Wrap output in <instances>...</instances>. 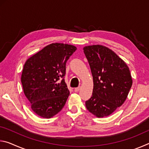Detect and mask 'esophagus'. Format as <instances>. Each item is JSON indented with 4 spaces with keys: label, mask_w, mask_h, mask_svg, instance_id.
Here are the masks:
<instances>
[{
    "label": "esophagus",
    "mask_w": 149,
    "mask_h": 149,
    "mask_svg": "<svg viewBox=\"0 0 149 149\" xmlns=\"http://www.w3.org/2000/svg\"><path fill=\"white\" fill-rule=\"evenodd\" d=\"M80 89H81V87H78L75 88V89H74V91H75V92H78V91H79L80 90Z\"/></svg>",
    "instance_id": "1"
}]
</instances>
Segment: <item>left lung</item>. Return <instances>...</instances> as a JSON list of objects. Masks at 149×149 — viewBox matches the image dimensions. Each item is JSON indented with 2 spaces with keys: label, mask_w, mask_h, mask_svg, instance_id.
Returning <instances> with one entry per match:
<instances>
[{
  "label": "left lung",
  "mask_w": 149,
  "mask_h": 149,
  "mask_svg": "<svg viewBox=\"0 0 149 149\" xmlns=\"http://www.w3.org/2000/svg\"><path fill=\"white\" fill-rule=\"evenodd\" d=\"M84 52L93 79L92 96L85 106L96 117L108 116L127 99L133 83L130 69L113 50L102 45L86 46Z\"/></svg>",
  "instance_id": "1"
}]
</instances>
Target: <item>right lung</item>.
Instances as JSON below:
<instances>
[{
    "instance_id": "obj_1",
    "label": "right lung",
    "mask_w": 149,
    "mask_h": 149,
    "mask_svg": "<svg viewBox=\"0 0 149 149\" xmlns=\"http://www.w3.org/2000/svg\"><path fill=\"white\" fill-rule=\"evenodd\" d=\"M76 50L74 45L55 42L26 60L21 81L24 94L37 115L50 118L64 107L70 95L64 79L65 64Z\"/></svg>"
}]
</instances>
